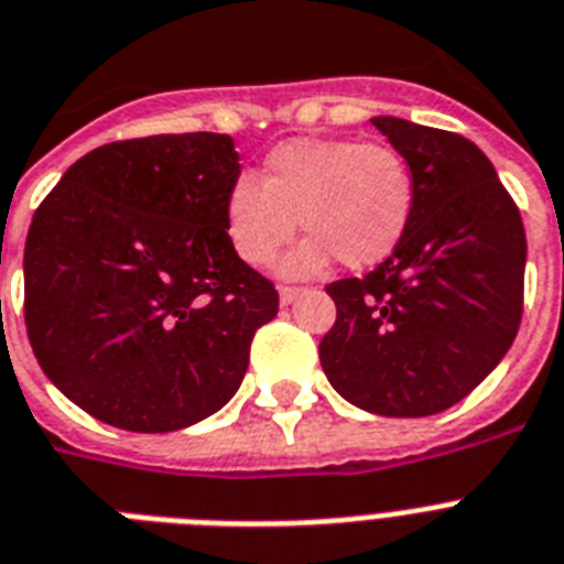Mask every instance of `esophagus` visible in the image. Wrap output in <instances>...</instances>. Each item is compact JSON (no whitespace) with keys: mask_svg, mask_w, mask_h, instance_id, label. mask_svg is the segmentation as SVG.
Listing matches in <instances>:
<instances>
[{"mask_svg":"<svg viewBox=\"0 0 564 564\" xmlns=\"http://www.w3.org/2000/svg\"><path fill=\"white\" fill-rule=\"evenodd\" d=\"M297 295H304L301 286H281V304H292Z\"/></svg>","mask_w":564,"mask_h":564,"instance_id":"obj_1","label":"esophagus"}]
</instances>
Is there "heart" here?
<instances>
[{
	"label": "heart",
	"instance_id": "1",
	"mask_svg": "<svg viewBox=\"0 0 564 564\" xmlns=\"http://www.w3.org/2000/svg\"><path fill=\"white\" fill-rule=\"evenodd\" d=\"M414 210L409 164L388 144L350 139H290L269 150L263 176L235 178L226 194V235L237 258L269 267L295 235L310 231L283 272L306 278L333 254L347 269H368L400 246Z\"/></svg>",
	"mask_w": 564,
	"mask_h": 564
}]
</instances>
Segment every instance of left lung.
<instances>
[{"instance_id": "1", "label": "left lung", "mask_w": 564, "mask_h": 564, "mask_svg": "<svg viewBox=\"0 0 564 564\" xmlns=\"http://www.w3.org/2000/svg\"><path fill=\"white\" fill-rule=\"evenodd\" d=\"M414 178L400 246L365 278L327 286L336 324L318 345L356 409L429 416L496 370L521 324L528 240L487 155L457 132L370 118Z\"/></svg>"}]
</instances>
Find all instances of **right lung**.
I'll use <instances>...</instances> for the list:
<instances>
[{
  "instance_id": "1",
  "label": "right lung",
  "mask_w": 564,
  "mask_h": 564,
  "mask_svg": "<svg viewBox=\"0 0 564 564\" xmlns=\"http://www.w3.org/2000/svg\"><path fill=\"white\" fill-rule=\"evenodd\" d=\"M235 178L231 135L112 141L36 208L22 260L29 341L45 377L100 423L176 432L240 388L278 292L226 235Z\"/></svg>"
}]
</instances>
